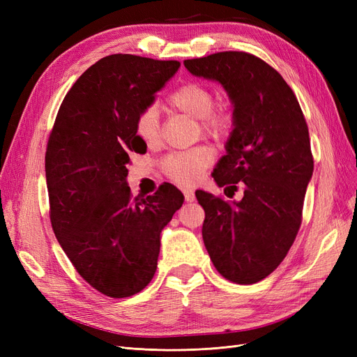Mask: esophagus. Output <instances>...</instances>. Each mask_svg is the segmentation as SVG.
<instances>
[{
	"label": "esophagus",
	"instance_id": "34e87169",
	"mask_svg": "<svg viewBox=\"0 0 357 357\" xmlns=\"http://www.w3.org/2000/svg\"><path fill=\"white\" fill-rule=\"evenodd\" d=\"M183 195H185V199L188 202H193L195 201V193H193L192 189H183Z\"/></svg>",
	"mask_w": 357,
	"mask_h": 357
}]
</instances>
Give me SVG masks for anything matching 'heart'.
<instances>
[{"label":"heart","instance_id":"heart-1","mask_svg":"<svg viewBox=\"0 0 357 357\" xmlns=\"http://www.w3.org/2000/svg\"><path fill=\"white\" fill-rule=\"evenodd\" d=\"M168 105L172 110L186 114L192 119L201 121L204 134L213 137H222L229 131L231 116L223 109H213L214 95L201 83H186L171 93ZM135 135L142 142L155 147L160 143V125L159 116L153 107H147L135 119ZM214 159L213 150L207 146H198L185 152L171 153L164 160V169L177 183L192 185L199 180Z\"/></svg>","mask_w":357,"mask_h":357}]
</instances>
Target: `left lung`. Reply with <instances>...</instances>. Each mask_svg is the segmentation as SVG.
I'll return each mask as SVG.
<instances>
[{
  "label": "left lung",
  "instance_id": "8db88e82",
  "mask_svg": "<svg viewBox=\"0 0 357 357\" xmlns=\"http://www.w3.org/2000/svg\"><path fill=\"white\" fill-rule=\"evenodd\" d=\"M185 67L229 96L234 128L211 176L219 188L240 183L244 190L234 202L195 192L205 248L229 282L257 283L282 264L299 231L314 168L307 122L282 75L250 53L219 52Z\"/></svg>",
  "mask_w": 357,
  "mask_h": 357
}]
</instances>
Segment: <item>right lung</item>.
Returning a JSON list of instances; mask_svg holds the SVG:
<instances>
[{
    "mask_svg": "<svg viewBox=\"0 0 357 357\" xmlns=\"http://www.w3.org/2000/svg\"><path fill=\"white\" fill-rule=\"evenodd\" d=\"M180 68L177 61L110 55L63 98L46 152L50 222L77 273L112 298L142 291L156 273L160 232L185 201L172 185L135 199L129 155L146 153L135 119Z\"/></svg>",
    "mask_w": 357,
    "mask_h": 357,
    "instance_id": "right-lung-1",
    "label": "right lung"
}]
</instances>
